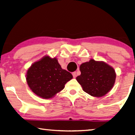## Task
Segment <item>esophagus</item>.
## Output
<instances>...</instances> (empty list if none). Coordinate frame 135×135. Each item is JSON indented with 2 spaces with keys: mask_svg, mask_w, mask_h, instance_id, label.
I'll use <instances>...</instances> for the list:
<instances>
[{
  "mask_svg": "<svg viewBox=\"0 0 135 135\" xmlns=\"http://www.w3.org/2000/svg\"><path fill=\"white\" fill-rule=\"evenodd\" d=\"M72 74H73V78H76V76H77V74H76V71L73 72V73H72Z\"/></svg>",
  "mask_w": 135,
  "mask_h": 135,
  "instance_id": "1",
  "label": "esophagus"
}]
</instances>
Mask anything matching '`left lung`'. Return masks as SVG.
<instances>
[{
	"label": "left lung",
	"instance_id": "left-lung-1",
	"mask_svg": "<svg viewBox=\"0 0 135 135\" xmlns=\"http://www.w3.org/2000/svg\"><path fill=\"white\" fill-rule=\"evenodd\" d=\"M81 74L76 80L83 90L94 97L104 96L112 89L116 79L113 68L104 62L91 59L80 66Z\"/></svg>",
	"mask_w": 135,
	"mask_h": 135
}]
</instances>
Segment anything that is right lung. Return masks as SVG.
Listing matches in <instances>:
<instances>
[{
	"mask_svg": "<svg viewBox=\"0 0 135 135\" xmlns=\"http://www.w3.org/2000/svg\"><path fill=\"white\" fill-rule=\"evenodd\" d=\"M72 78V74L62 69L57 59L45 56L28 70L26 79L34 93L49 99L63 90L65 84Z\"/></svg>",
	"mask_w": 135,
	"mask_h": 135,
	"instance_id": "1",
	"label": "right lung"
}]
</instances>
